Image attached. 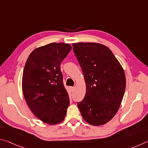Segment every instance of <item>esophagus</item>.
I'll use <instances>...</instances> for the list:
<instances>
[{
    "label": "esophagus",
    "instance_id": "esophagus-1",
    "mask_svg": "<svg viewBox=\"0 0 148 148\" xmlns=\"http://www.w3.org/2000/svg\"><path fill=\"white\" fill-rule=\"evenodd\" d=\"M70 90H71V92H73L75 90V87H70Z\"/></svg>",
    "mask_w": 148,
    "mask_h": 148
}]
</instances>
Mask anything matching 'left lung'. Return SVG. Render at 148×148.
<instances>
[{
	"mask_svg": "<svg viewBox=\"0 0 148 148\" xmlns=\"http://www.w3.org/2000/svg\"><path fill=\"white\" fill-rule=\"evenodd\" d=\"M73 49L86 87L84 99L77 106L87 123L104 125L120 107L126 86L125 72L110 49L103 44L75 43Z\"/></svg>",
	"mask_w": 148,
	"mask_h": 148,
	"instance_id": "obj_1",
	"label": "left lung"
}]
</instances>
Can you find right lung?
I'll use <instances>...</instances> for the list:
<instances>
[{
	"instance_id": "add662e5",
	"label": "right lung",
	"mask_w": 148,
	"mask_h": 148,
	"mask_svg": "<svg viewBox=\"0 0 148 148\" xmlns=\"http://www.w3.org/2000/svg\"><path fill=\"white\" fill-rule=\"evenodd\" d=\"M68 43H51L35 49L26 62L22 90L32 112L43 122H62L69 105L60 64L71 51Z\"/></svg>"
}]
</instances>
